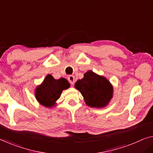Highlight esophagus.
Here are the masks:
<instances>
[{"mask_svg": "<svg viewBox=\"0 0 153 153\" xmlns=\"http://www.w3.org/2000/svg\"><path fill=\"white\" fill-rule=\"evenodd\" d=\"M68 81H70V83H71V84L73 85L74 83V81H75L74 76H72V75H70V76H68Z\"/></svg>", "mask_w": 153, "mask_h": 153, "instance_id": "34e87169", "label": "esophagus"}]
</instances>
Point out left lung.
<instances>
[{"label": "left lung", "mask_w": 153, "mask_h": 153, "mask_svg": "<svg viewBox=\"0 0 153 153\" xmlns=\"http://www.w3.org/2000/svg\"><path fill=\"white\" fill-rule=\"evenodd\" d=\"M75 88L81 93L88 106L94 108L105 107L113 97L114 88L106 77L89 70L83 78L75 83Z\"/></svg>", "instance_id": "1"}]
</instances>
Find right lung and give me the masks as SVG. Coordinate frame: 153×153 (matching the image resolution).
Segmentation results:
<instances>
[{
    "label": "right lung",
    "instance_id": "add662e5",
    "mask_svg": "<svg viewBox=\"0 0 153 153\" xmlns=\"http://www.w3.org/2000/svg\"><path fill=\"white\" fill-rule=\"evenodd\" d=\"M70 84L67 79H55L51 74L45 77L42 83L37 85L35 91V96L37 102L45 107L55 106L63 90L70 88Z\"/></svg>",
    "mask_w": 153,
    "mask_h": 153
}]
</instances>
